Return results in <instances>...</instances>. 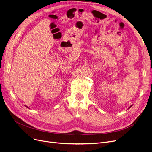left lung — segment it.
<instances>
[{
    "label": "left lung",
    "mask_w": 152,
    "mask_h": 152,
    "mask_svg": "<svg viewBox=\"0 0 152 152\" xmlns=\"http://www.w3.org/2000/svg\"><path fill=\"white\" fill-rule=\"evenodd\" d=\"M132 105H131V106H130V107H129V108H128V109H129V108H131V107H132Z\"/></svg>",
    "instance_id": "obj_1"
}]
</instances>
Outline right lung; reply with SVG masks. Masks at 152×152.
I'll list each match as a JSON object with an SVG mask.
<instances>
[{"label": "right lung", "instance_id": "obj_1", "mask_svg": "<svg viewBox=\"0 0 152 152\" xmlns=\"http://www.w3.org/2000/svg\"><path fill=\"white\" fill-rule=\"evenodd\" d=\"M26 106V108H29V107H28V106Z\"/></svg>", "mask_w": 152, "mask_h": 152}]
</instances>
